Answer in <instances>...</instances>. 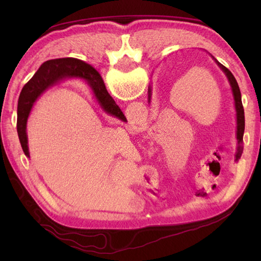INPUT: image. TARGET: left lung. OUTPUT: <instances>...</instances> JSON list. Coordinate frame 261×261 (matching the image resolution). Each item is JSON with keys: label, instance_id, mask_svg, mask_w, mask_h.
<instances>
[{"label": "left lung", "instance_id": "8db88e82", "mask_svg": "<svg viewBox=\"0 0 261 261\" xmlns=\"http://www.w3.org/2000/svg\"><path fill=\"white\" fill-rule=\"evenodd\" d=\"M215 63L218 64L219 67L223 70V73L225 74L226 79H228L231 90H232V94H233V98H234V108H236V112H237V140H238V150H237V154H236V160H239L241 157L242 153V142H243V134H245V110H243V105H242V101H241V92L239 85L234 79V76L232 75L231 71L223 66L222 64H220L218 60H216L214 57H212ZM101 76V75H99ZM148 97H149V102H150L151 98V88H148ZM101 98L102 99H109L110 98V94L107 91V87L104 85V82L101 77Z\"/></svg>", "mask_w": 261, "mask_h": 261}]
</instances>
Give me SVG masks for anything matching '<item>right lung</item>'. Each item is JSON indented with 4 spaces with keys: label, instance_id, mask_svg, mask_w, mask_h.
Returning a JSON list of instances; mask_svg holds the SVG:
<instances>
[{
    "label": "right lung",
    "instance_id": "obj_1",
    "mask_svg": "<svg viewBox=\"0 0 261 261\" xmlns=\"http://www.w3.org/2000/svg\"><path fill=\"white\" fill-rule=\"evenodd\" d=\"M83 77L91 85L97 102L107 111V113L115 116L122 121H126L124 114L120 108L110 96L109 99L101 98V76L91 65L76 58H59L48 60L43 63L32 79L22 88L18 101V121H16V130H18L19 140L24 154L30 158L29 148H28L27 137V121L33 104L37 98L45 92L48 87L56 84L63 77Z\"/></svg>",
    "mask_w": 261,
    "mask_h": 261
}]
</instances>
